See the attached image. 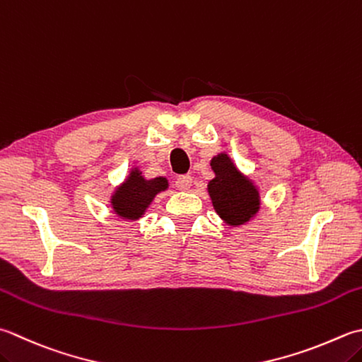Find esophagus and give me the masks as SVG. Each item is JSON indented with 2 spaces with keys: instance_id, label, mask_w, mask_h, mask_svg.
Masks as SVG:
<instances>
[{
  "instance_id": "esophagus-1",
  "label": "esophagus",
  "mask_w": 362,
  "mask_h": 362,
  "mask_svg": "<svg viewBox=\"0 0 362 362\" xmlns=\"http://www.w3.org/2000/svg\"><path fill=\"white\" fill-rule=\"evenodd\" d=\"M191 183H193L191 175H180V177H177V180H175V188L179 191H187V189H189Z\"/></svg>"
}]
</instances>
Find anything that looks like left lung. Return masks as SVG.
Here are the masks:
<instances>
[{
	"label": "left lung",
	"instance_id": "8db88e82",
	"mask_svg": "<svg viewBox=\"0 0 362 362\" xmlns=\"http://www.w3.org/2000/svg\"><path fill=\"white\" fill-rule=\"evenodd\" d=\"M210 166L215 177L209 182L207 193L216 215L230 229L251 223L262 207L257 183L240 171L228 152H219Z\"/></svg>",
	"mask_w": 362,
	"mask_h": 362
}]
</instances>
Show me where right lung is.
Here are the masks:
<instances>
[{"label":"right lung","instance_id":"obj_1","mask_svg":"<svg viewBox=\"0 0 362 362\" xmlns=\"http://www.w3.org/2000/svg\"><path fill=\"white\" fill-rule=\"evenodd\" d=\"M169 188L166 177L146 179L139 166H133L122 183L110 196L111 211L124 221H139L155 196Z\"/></svg>","mask_w":362,"mask_h":362}]
</instances>
